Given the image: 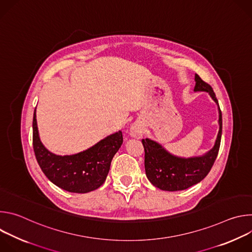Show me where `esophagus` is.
I'll use <instances>...</instances> for the list:
<instances>
[{"label": "esophagus", "mask_w": 252, "mask_h": 252, "mask_svg": "<svg viewBox=\"0 0 252 252\" xmlns=\"http://www.w3.org/2000/svg\"><path fill=\"white\" fill-rule=\"evenodd\" d=\"M142 132H143V128H142V127H141V126H140V125H138V124H134V125H132V126H131V127H130V130H129V134H130L131 136H133V137H137V138L141 137Z\"/></svg>", "instance_id": "34e87169"}]
</instances>
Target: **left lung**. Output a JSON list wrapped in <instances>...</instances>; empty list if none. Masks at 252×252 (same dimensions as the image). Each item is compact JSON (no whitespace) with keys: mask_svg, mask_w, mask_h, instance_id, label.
<instances>
[{"mask_svg":"<svg viewBox=\"0 0 252 252\" xmlns=\"http://www.w3.org/2000/svg\"><path fill=\"white\" fill-rule=\"evenodd\" d=\"M195 92H207L213 100H219L209 84L195 75ZM220 110V131L214 147L204 156L190 158H176L168 154L158 142L146 138L142 139L145 149V168L149 181L159 189L176 191L187 189L199 182L208 174L219 155L222 132V116Z\"/></svg>","mask_w":252,"mask_h":252,"instance_id":"8db88e82","label":"left lung"}]
</instances>
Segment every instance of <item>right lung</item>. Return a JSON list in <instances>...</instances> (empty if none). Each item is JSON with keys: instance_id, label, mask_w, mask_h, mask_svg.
I'll return each mask as SVG.
<instances>
[{"instance_id": "obj_1", "label": "right lung", "mask_w": 252, "mask_h": 252, "mask_svg": "<svg viewBox=\"0 0 252 252\" xmlns=\"http://www.w3.org/2000/svg\"><path fill=\"white\" fill-rule=\"evenodd\" d=\"M120 130L103 138L91 149L73 156H56L40 140L35 120L32 119V147L37 161L50 181L62 189L87 193L98 189L109 173L111 162L123 143Z\"/></svg>"}]
</instances>
